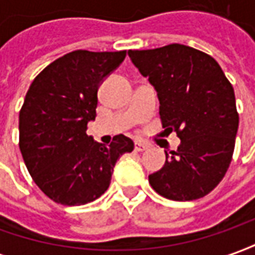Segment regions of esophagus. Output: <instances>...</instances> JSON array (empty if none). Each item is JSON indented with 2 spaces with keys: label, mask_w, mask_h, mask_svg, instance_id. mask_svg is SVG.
<instances>
[{
  "label": "esophagus",
  "mask_w": 255,
  "mask_h": 255,
  "mask_svg": "<svg viewBox=\"0 0 255 255\" xmlns=\"http://www.w3.org/2000/svg\"><path fill=\"white\" fill-rule=\"evenodd\" d=\"M146 149H149V144L146 142H143V140H136V142H134V150L143 152V150H146Z\"/></svg>",
  "instance_id": "obj_1"
}]
</instances>
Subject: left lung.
<instances>
[{"instance_id":"1","label":"left lung","mask_w":255,"mask_h":255,"mask_svg":"<svg viewBox=\"0 0 255 255\" xmlns=\"http://www.w3.org/2000/svg\"><path fill=\"white\" fill-rule=\"evenodd\" d=\"M149 79L160 102L163 128L177 133L180 146L166 153L149 183L176 201L209 194L224 177L234 152L239 113L234 89L210 55L180 44L128 52Z\"/></svg>"}]
</instances>
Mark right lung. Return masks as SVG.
Masks as SVG:
<instances>
[{
  "label": "right lung",
  "mask_w": 255,
  "mask_h": 255,
  "mask_svg": "<svg viewBox=\"0 0 255 255\" xmlns=\"http://www.w3.org/2000/svg\"><path fill=\"white\" fill-rule=\"evenodd\" d=\"M126 51H74L49 64L31 84L19 111V149L32 180L55 203L81 206L101 197L118 159L134 144L125 134L103 146L88 136L98 89Z\"/></svg>",
  "instance_id": "add662e5"
}]
</instances>
